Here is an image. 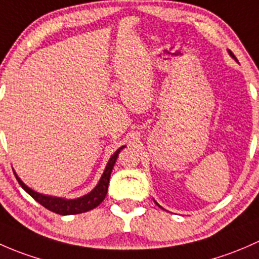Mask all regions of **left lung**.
Masks as SVG:
<instances>
[{
  "label": "left lung",
  "instance_id": "obj_1",
  "mask_svg": "<svg viewBox=\"0 0 259 259\" xmlns=\"http://www.w3.org/2000/svg\"><path fill=\"white\" fill-rule=\"evenodd\" d=\"M228 52H229V55H231V56H232V57H233V58H234V60H236V61H237V58H236V57H234V55H233V53H232V52H231V51H228ZM156 204H157V203H156ZM157 206H158V204H157ZM158 207H159V206H158Z\"/></svg>",
  "mask_w": 259,
  "mask_h": 259
}]
</instances>
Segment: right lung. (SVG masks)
I'll return each mask as SVG.
<instances>
[{"mask_svg":"<svg viewBox=\"0 0 259 259\" xmlns=\"http://www.w3.org/2000/svg\"><path fill=\"white\" fill-rule=\"evenodd\" d=\"M122 148H124V146L119 149H117L116 153H113V156L111 157L107 166H106L105 172H103L102 177H101L100 182H98V185L96 186V188L93 189L92 192H90L89 194H86V196L81 197V198L62 199V198H57V197L44 196V194H39L37 193V192L32 191L31 188H28L15 173L16 180L18 181L21 187L25 189V191L30 194L34 201L38 202L41 206H44L45 208L51 210V212H55L57 213V214H62V215L78 214V213L87 212V210H91L96 208L97 206H100V204L102 203L103 199H105L106 194H107L108 183H110L111 172L112 169H113L114 163H116L117 161V157H118V153L121 152Z\"/></svg>","mask_w":259,"mask_h":259,"instance_id":"1","label":"right lung"}]
</instances>
